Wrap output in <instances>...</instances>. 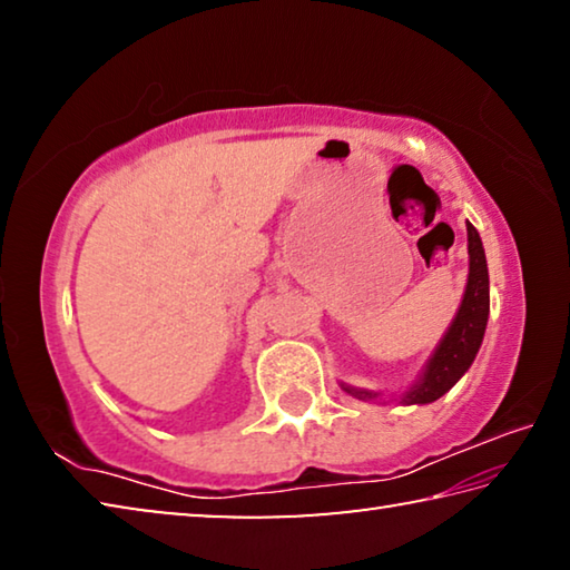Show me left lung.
Instances as JSON below:
<instances>
[{"label": "left lung", "instance_id": "left-lung-1", "mask_svg": "<svg viewBox=\"0 0 570 570\" xmlns=\"http://www.w3.org/2000/svg\"><path fill=\"white\" fill-rule=\"evenodd\" d=\"M468 256H470V272L465 294H462L460 308L455 320L448 326L445 336H442L435 352L430 354L428 364L422 366L420 377L414 380L407 392L400 394L402 404H430L440 400L442 394L455 387L458 380L470 370L475 362V354L482 344L490 314V278H488V262L485 248H482L480 234L475 226L468 220ZM342 390L352 394L356 400H382V392L352 387V384L342 382Z\"/></svg>", "mask_w": 570, "mask_h": 570}]
</instances>
